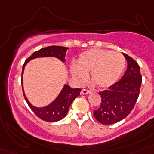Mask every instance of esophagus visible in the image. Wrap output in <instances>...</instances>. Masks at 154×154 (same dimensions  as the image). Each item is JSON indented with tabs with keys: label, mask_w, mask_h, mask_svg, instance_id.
Returning <instances> with one entry per match:
<instances>
[{
	"label": "esophagus",
	"mask_w": 154,
	"mask_h": 154,
	"mask_svg": "<svg viewBox=\"0 0 154 154\" xmlns=\"http://www.w3.org/2000/svg\"><path fill=\"white\" fill-rule=\"evenodd\" d=\"M81 94H84V95H86V94H90V91H89V90H87V89H82V92H81Z\"/></svg>",
	"instance_id": "34e87169"
}]
</instances>
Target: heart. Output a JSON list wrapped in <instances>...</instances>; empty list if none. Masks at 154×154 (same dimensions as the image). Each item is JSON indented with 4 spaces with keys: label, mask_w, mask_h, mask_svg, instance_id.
Segmentation results:
<instances>
[{
    "label": "heart",
    "mask_w": 154,
    "mask_h": 154,
    "mask_svg": "<svg viewBox=\"0 0 154 154\" xmlns=\"http://www.w3.org/2000/svg\"><path fill=\"white\" fill-rule=\"evenodd\" d=\"M125 67V59L122 54L100 49H92L82 53L77 64L70 66L72 79L82 85L90 78L101 89L112 86L119 80Z\"/></svg>",
    "instance_id": "b5f03b06"
}]
</instances>
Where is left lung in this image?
Returning a JSON list of instances; mask_svg holds the SVG:
<instances>
[{
    "label": "left lung",
    "instance_id": "8db88e82",
    "mask_svg": "<svg viewBox=\"0 0 154 154\" xmlns=\"http://www.w3.org/2000/svg\"><path fill=\"white\" fill-rule=\"evenodd\" d=\"M127 60V69L122 77L105 91L100 92L101 106L94 111L97 121L103 125H112L124 119L130 113L138 98L141 77L136 60L123 53Z\"/></svg>",
    "mask_w": 154,
    "mask_h": 154
}]
</instances>
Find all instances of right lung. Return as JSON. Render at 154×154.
Wrapping results in <instances>:
<instances>
[{"mask_svg":"<svg viewBox=\"0 0 154 154\" xmlns=\"http://www.w3.org/2000/svg\"><path fill=\"white\" fill-rule=\"evenodd\" d=\"M69 48L62 46H49L34 52L27 60H25V64L23 65L22 75H21V85H22L23 94L25 96V101L28 103V105L30 109L33 111L35 114L41 119L45 122H58L66 116L69 111V108L72 104L77 96H79L80 93L82 91L81 89H72L67 84L64 85L61 91L58 96L55 98L54 101H52L48 105L43 106V107H37L32 105L29 101L28 100L27 97L25 96L24 92V87H23V73L25 70V65L30 60L40 57H56L63 63H65V53Z\"/></svg>","mask_w":154,"mask_h":154,"instance_id":"obj_1","label":"right lung"}]
</instances>
